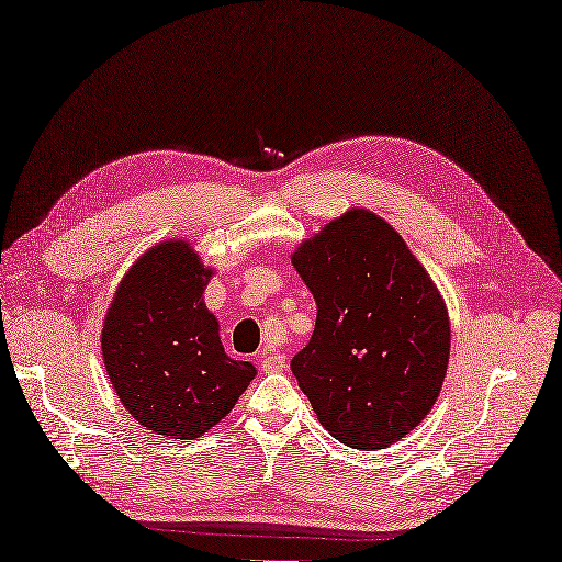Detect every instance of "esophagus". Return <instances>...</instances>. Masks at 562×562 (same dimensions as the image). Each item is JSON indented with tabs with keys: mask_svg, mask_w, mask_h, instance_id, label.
Segmentation results:
<instances>
[{
	"mask_svg": "<svg viewBox=\"0 0 562 562\" xmlns=\"http://www.w3.org/2000/svg\"><path fill=\"white\" fill-rule=\"evenodd\" d=\"M260 367L262 372H281L285 367L283 353H260Z\"/></svg>",
	"mask_w": 562,
	"mask_h": 562,
	"instance_id": "1",
	"label": "esophagus"
}]
</instances>
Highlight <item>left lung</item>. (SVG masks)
<instances>
[{"label":"left lung","instance_id":"obj_1","mask_svg":"<svg viewBox=\"0 0 562 562\" xmlns=\"http://www.w3.org/2000/svg\"><path fill=\"white\" fill-rule=\"evenodd\" d=\"M316 327L290 360L323 428L353 449L400 441L428 416L449 364L447 306L409 246L353 209L293 256Z\"/></svg>","mask_w":562,"mask_h":562}]
</instances>
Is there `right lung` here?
<instances>
[{"label": "right lung", "instance_id": "1", "mask_svg": "<svg viewBox=\"0 0 562 562\" xmlns=\"http://www.w3.org/2000/svg\"><path fill=\"white\" fill-rule=\"evenodd\" d=\"M211 269L186 241H165L134 265L102 327L106 374L144 428L190 439L229 414L256 367L225 356L204 306Z\"/></svg>", "mask_w": 562, "mask_h": 562}]
</instances>
